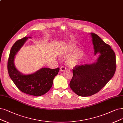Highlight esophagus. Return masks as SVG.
Here are the masks:
<instances>
[{
  "label": "esophagus",
  "instance_id": "34e87169",
  "mask_svg": "<svg viewBox=\"0 0 123 123\" xmlns=\"http://www.w3.org/2000/svg\"><path fill=\"white\" fill-rule=\"evenodd\" d=\"M65 69H66V67H64V66H62L60 67V71L62 72V71H65Z\"/></svg>",
  "mask_w": 123,
  "mask_h": 123
}]
</instances>
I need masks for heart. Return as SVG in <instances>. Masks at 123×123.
Here are the masks:
<instances>
[{
  "instance_id": "obj_1",
  "label": "heart",
  "mask_w": 123,
  "mask_h": 123,
  "mask_svg": "<svg viewBox=\"0 0 123 123\" xmlns=\"http://www.w3.org/2000/svg\"><path fill=\"white\" fill-rule=\"evenodd\" d=\"M66 53L68 54H74L68 60V64L71 66H74L78 63L81 57L80 53H77L78 49L74 45H69L65 49Z\"/></svg>"
}]
</instances>
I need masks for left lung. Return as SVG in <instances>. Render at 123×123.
<instances>
[{"mask_svg": "<svg viewBox=\"0 0 123 123\" xmlns=\"http://www.w3.org/2000/svg\"><path fill=\"white\" fill-rule=\"evenodd\" d=\"M95 55L99 53L97 62L91 64L76 65L69 86L79 96H91L100 91L114 75L116 70V55L110 45L96 34L91 33Z\"/></svg>", "mask_w": 123, "mask_h": 123, "instance_id": "left-lung-1", "label": "left lung"}]
</instances>
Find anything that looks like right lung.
Returning a JSON list of instances; mask_svg holds the SVG:
<instances>
[{
	"label": "right lung",
	"instance_id": "obj_1",
	"mask_svg": "<svg viewBox=\"0 0 123 123\" xmlns=\"http://www.w3.org/2000/svg\"><path fill=\"white\" fill-rule=\"evenodd\" d=\"M27 37L19 39L13 44L10 51L7 62V70L11 79L21 91L35 96L46 93L51 88L53 80L59 71V68L51 69L42 68L34 74L24 75L18 71L15 66V56L24 44Z\"/></svg>",
	"mask_w": 123,
	"mask_h": 123
}]
</instances>
